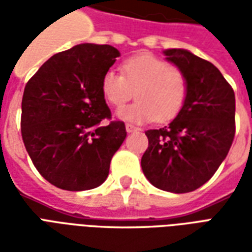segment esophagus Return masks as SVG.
<instances>
[{"instance_id":"1","label":"esophagus","mask_w":252,"mask_h":252,"mask_svg":"<svg viewBox=\"0 0 252 252\" xmlns=\"http://www.w3.org/2000/svg\"><path fill=\"white\" fill-rule=\"evenodd\" d=\"M126 132H128V133H131V132L139 131V128H136V126H131V124H126Z\"/></svg>"}]
</instances>
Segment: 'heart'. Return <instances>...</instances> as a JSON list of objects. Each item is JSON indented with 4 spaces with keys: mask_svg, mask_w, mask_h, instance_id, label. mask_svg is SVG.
<instances>
[{
    "mask_svg": "<svg viewBox=\"0 0 252 252\" xmlns=\"http://www.w3.org/2000/svg\"><path fill=\"white\" fill-rule=\"evenodd\" d=\"M188 89V78L180 68L170 67L151 54L126 59L123 63V75L109 70L101 79L104 98L116 108L129 101L135 90L137 101L117 110L120 120L133 124L174 119L185 104Z\"/></svg>",
    "mask_w": 252,
    "mask_h": 252,
    "instance_id": "obj_1",
    "label": "heart"
}]
</instances>
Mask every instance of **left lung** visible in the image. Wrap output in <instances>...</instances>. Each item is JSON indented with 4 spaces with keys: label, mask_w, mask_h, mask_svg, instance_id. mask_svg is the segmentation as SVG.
Here are the masks:
<instances>
[{
    "label": "left lung",
    "mask_w": 252,
    "mask_h": 252,
    "mask_svg": "<svg viewBox=\"0 0 252 252\" xmlns=\"http://www.w3.org/2000/svg\"><path fill=\"white\" fill-rule=\"evenodd\" d=\"M188 78V97L167 126L148 129L142 170L155 188L189 193L211 180L235 136V93L216 66L188 50H164Z\"/></svg>",
    "instance_id": "8db88e82"
}]
</instances>
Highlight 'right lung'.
<instances>
[{"label": "right lung", "instance_id": "right-lung-1", "mask_svg": "<svg viewBox=\"0 0 252 252\" xmlns=\"http://www.w3.org/2000/svg\"><path fill=\"white\" fill-rule=\"evenodd\" d=\"M119 57L108 44H78L50 58L25 85L23 142L37 171L59 189L101 185L126 139L123 121L99 126L110 119L101 79Z\"/></svg>", "mask_w": 252, "mask_h": 252}]
</instances>
